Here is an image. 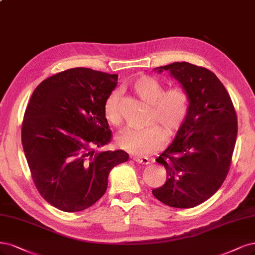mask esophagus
<instances>
[{
  "instance_id": "1",
  "label": "esophagus",
  "mask_w": 255,
  "mask_h": 255,
  "mask_svg": "<svg viewBox=\"0 0 255 255\" xmlns=\"http://www.w3.org/2000/svg\"><path fill=\"white\" fill-rule=\"evenodd\" d=\"M134 161L140 164H148L150 163V159L146 157H134Z\"/></svg>"
}]
</instances>
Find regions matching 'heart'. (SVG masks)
I'll return each instance as SVG.
<instances>
[{
    "label": "heart",
    "instance_id": "1",
    "mask_svg": "<svg viewBox=\"0 0 255 255\" xmlns=\"http://www.w3.org/2000/svg\"><path fill=\"white\" fill-rule=\"evenodd\" d=\"M133 89L138 97L151 105L148 125H159L168 135H174L186 121L190 110V97L180 86H174L163 92L162 84L154 78L141 76L133 82ZM119 92H113L104 102L103 114L113 126H119L122 116L119 110ZM164 131L152 126L145 129L127 128L117 137L118 145L136 156L150 155L165 143Z\"/></svg>",
    "mask_w": 255,
    "mask_h": 255
}]
</instances>
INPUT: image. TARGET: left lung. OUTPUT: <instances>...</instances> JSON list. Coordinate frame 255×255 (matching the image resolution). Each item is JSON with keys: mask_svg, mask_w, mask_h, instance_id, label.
I'll return each instance as SVG.
<instances>
[{"mask_svg": "<svg viewBox=\"0 0 255 255\" xmlns=\"http://www.w3.org/2000/svg\"><path fill=\"white\" fill-rule=\"evenodd\" d=\"M155 71L169 72L181 84L189 94L190 110L172 144L156 159L164 165L166 180L152 193L169 207H196L215 194L227 177L238 117L224 84L209 69L174 62Z\"/></svg>", "mask_w": 255, "mask_h": 255, "instance_id": "8db88e82", "label": "left lung"}]
</instances>
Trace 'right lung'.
Instances as JSON below:
<instances>
[{
	"label": "right lung",
	"mask_w": 255,
	"mask_h": 255,
	"mask_svg": "<svg viewBox=\"0 0 255 255\" xmlns=\"http://www.w3.org/2000/svg\"><path fill=\"white\" fill-rule=\"evenodd\" d=\"M118 75L77 67L42 81L22 125V144L31 177L51 206L82 211L107 191L111 170L128 160L122 150L96 153L111 141L103 107Z\"/></svg>",
	"instance_id": "1"
}]
</instances>
